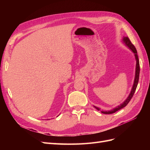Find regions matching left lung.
<instances>
[{
  "label": "left lung",
  "instance_id": "1",
  "mask_svg": "<svg viewBox=\"0 0 150 150\" xmlns=\"http://www.w3.org/2000/svg\"><path fill=\"white\" fill-rule=\"evenodd\" d=\"M122 42L124 43V44L128 47V48L132 51V52L135 55V58L136 60V67H135V79H134V82H133V84L132 88V90L130 91V93L129 94L128 97H127L126 99L124 100L122 104H120L119 106H117V107L114 108L113 109L111 110H108V111H104V110H100L99 108L94 106L95 109H97L98 111H100L101 113H103L104 114H111L113 113L116 111H119V110L122 109V108L125 107L127 104L129 103V102L130 100L132 99V98L133 97V94H134L135 91L136 90L137 86L138 84V82H139V73H140V66H139V60L138 58V55H137V50L135 48V47L132 44L131 41L129 40L128 37H124L122 39Z\"/></svg>",
  "mask_w": 150,
  "mask_h": 150
}]
</instances>
